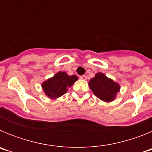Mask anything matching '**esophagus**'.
I'll return each instance as SVG.
<instances>
[{
  "label": "esophagus",
  "instance_id": "obj_1",
  "mask_svg": "<svg viewBox=\"0 0 152 152\" xmlns=\"http://www.w3.org/2000/svg\"><path fill=\"white\" fill-rule=\"evenodd\" d=\"M80 78L82 79V80H87V76L86 75H81V76H80Z\"/></svg>",
  "mask_w": 152,
  "mask_h": 152
}]
</instances>
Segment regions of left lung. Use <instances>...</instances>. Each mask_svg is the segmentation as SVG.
<instances>
[{
  "instance_id": "1",
  "label": "left lung",
  "mask_w": 152,
  "mask_h": 152,
  "mask_svg": "<svg viewBox=\"0 0 152 152\" xmlns=\"http://www.w3.org/2000/svg\"><path fill=\"white\" fill-rule=\"evenodd\" d=\"M88 84L94 94L107 103L113 101L120 91V85L102 72L96 73Z\"/></svg>"
}]
</instances>
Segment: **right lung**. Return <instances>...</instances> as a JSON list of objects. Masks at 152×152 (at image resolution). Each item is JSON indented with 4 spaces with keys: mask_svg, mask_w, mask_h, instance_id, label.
<instances>
[{
    "mask_svg": "<svg viewBox=\"0 0 152 152\" xmlns=\"http://www.w3.org/2000/svg\"><path fill=\"white\" fill-rule=\"evenodd\" d=\"M78 77L76 75H68L65 72H58L50 78L42 83V88L45 96L54 100L67 93Z\"/></svg>",
    "mask_w": 152,
    "mask_h": 152,
    "instance_id": "add662e5",
    "label": "right lung"
}]
</instances>
